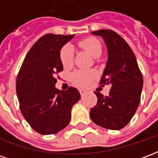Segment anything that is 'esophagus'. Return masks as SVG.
<instances>
[{
	"label": "esophagus",
	"instance_id": "esophagus-1",
	"mask_svg": "<svg viewBox=\"0 0 158 158\" xmlns=\"http://www.w3.org/2000/svg\"><path fill=\"white\" fill-rule=\"evenodd\" d=\"M79 92H80V95H81V96H84L85 95L86 93H87V90H85V89H79Z\"/></svg>",
	"mask_w": 158,
	"mask_h": 158
}]
</instances>
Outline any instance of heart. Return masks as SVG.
<instances>
[{"label":"heart","instance_id":"obj_1","mask_svg":"<svg viewBox=\"0 0 158 158\" xmlns=\"http://www.w3.org/2000/svg\"><path fill=\"white\" fill-rule=\"evenodd\" d=\"M80 47L85 49L94 57H98L102 53V45L97 39L88 37L79 42ZM60 59L63 67L68 68L73 64V49L71 45L63 46L60 52ZM96 73L93 70H78L72 74L73 82L79 86H86L96 77Z\"/></svg>","mask_w":158,"mask_h":158}]
</instances>
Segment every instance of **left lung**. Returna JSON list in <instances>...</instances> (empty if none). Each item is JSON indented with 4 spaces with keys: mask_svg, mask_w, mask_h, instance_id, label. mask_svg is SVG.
Instances as JSON below:
<instances>
[{
    "mask_svg": "<svg viewBox=\"0 0 158 158\" xmlns=\"http://www.w3.org/2000/svg\"><path fill=\"white\" fill-rule=\"evenodd\" d=\"M102 36L107 48L108 58L100 85H111L109 96L96 91L97 104L90 109V118L106 129L118 130L125 127L140 101L143 77L135 56L128 43L111 29L93 31Z\"/></svg>",
    "mask_w": 158,
    "mask_h": 158,
    "instance_id": "1",
    "label": "left lung"
}]
</instances>
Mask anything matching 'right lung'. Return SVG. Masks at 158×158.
<instances>
[{
  "label": "right lung",
  "instance_id": "1",
  "mask_svg": "<svg viewBox=\"0 0 158 158\" xmlns=\"http://www.w3.org/2000/svg\"><path fill=\"white\" fill-rule=\"evenodd\" d=\"M72 35L47 34L27 53L19 70L16 90L23 116L41 135L56 134L70 122L71 109L80 99L79 90L55 87L56 73L62 71L60 51Z\"/></svg>",
  "mask_w": 158,
  "mask_h": 158
}]
</instances>
